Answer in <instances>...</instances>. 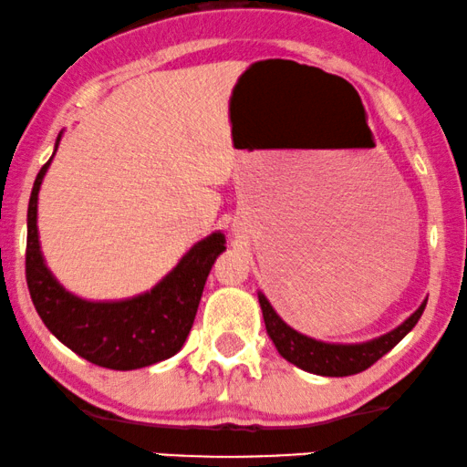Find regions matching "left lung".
Returning a JSON list of instances; mask_svg holds the SVG:
<instances>
[{"label": "left lung", "mask_w": 467, "mask_h": 467, "mask_svg": "<svg viewBox=\"0 0 467 467\" xmlns=\"http://www.w3.org/2000/svg\"><path fill=\"white\" fill-rule=\"evenodd\" d=\"M258 302L263 308L265 327H267L269 338L274 340L275 349L280 351V356L288 359V362L299 366V368L308 370V373L323 375V377H347V375H358L362 370L370 368L377 359L386 356L392 347H397L407 334L414 329L418 318L424 312V302L414 315H411L403 326H399L392 332L379 336V338L362 342V345H329V342H321L308 336L295 332L293 327H288L280 317L275 315V310L271 308L263 293H258Z\"/></svg>", "instance_id": "left-lung-1"}]
</instances>
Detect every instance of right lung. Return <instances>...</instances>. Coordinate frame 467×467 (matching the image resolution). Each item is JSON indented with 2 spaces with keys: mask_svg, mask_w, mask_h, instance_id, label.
<instances>
[{
  "mask_svg": "<svg viewBox=\"0 0 467 467\" xmlns=\"http://www.w3.org/2000/svg\"><path fill=\"white\" fill-rule=\"evenodd\" d=\"M49 163L40 168L27 206L26 280L38 317L68 349L103 368L135 370L172 358L193 326L206 275L226 250L223 234L193 245L150 293L125 302H84L57 285L40 254L36 204Z\"/></svg>",
  "mask_w": 467,
  "mask_h": 467,
  "instance_id": "1",
  "label": "right lung"
}]
</instances>
